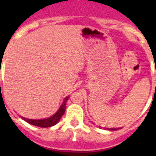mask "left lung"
Masks as SVG:
<instances>
[{
	"mask_svg": "<svg viewBox=\"0 0 156 156\" xmlns=\"http://www.w3.org/2000/svg\"><path fill=\"white\" fill-rule=\"evenodd\" d=\"M112 129H110L109 130H112Z\"/></svg>",
	"mask_w": 156,
	"mask_h": 156,
	"instance_id": "obj_1",
	"label": "left lung"
}]
</instances>
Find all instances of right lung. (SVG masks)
<instances>
[{"label": "right lung", "instance_id": "1", "mask_svg": "<svg viewBox=\"0 0 156 156\" xmlns=\"http://www.w3.org/2000/svg\"><path fill=\"white\" fill-rule=\"evenodd\" d=\"M69 100V96L66 97L65 100H64L63 104H61V108H59V110L56 112V114H54L53 116L49 117V118L47 119H43V120H31V119H27L25 118V117H23L22 118L26 121L27 123L30 124V125H33V126H39V127H42V128H47V127H51V126L56 125L60 119L61 118V116H63L65 112H66V102L67 100Z\"/></svg>", "mask_w": 156, "mask_h": 156}]
</instances>
